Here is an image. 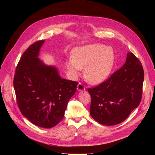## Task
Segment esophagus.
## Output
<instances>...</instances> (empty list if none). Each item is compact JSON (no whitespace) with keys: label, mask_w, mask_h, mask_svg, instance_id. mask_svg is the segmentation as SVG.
<instances>
[{"label":"esophagus","mask_w":155,"mask_h":155,"mask_svg":"<svg viewBox=\"0 0 155 155\" xmlns=\"http://www.w3.org/2000/svg\"><path fill=\"white\" fill-rule=\"evenodd\" d=\"M77 90L79 91H82L85 90V87L82 84L79 83L77 85Z\"/></svg>","instance_id":"1"}]
</instances>
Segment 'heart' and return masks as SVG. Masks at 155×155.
I'll return each instance as SVG.
<instances>
[{
  "label": "heart",
  "instance_id": "heart-1",
  "mask_svg": "<svg viewBox=\"0 0 155 155\" xmlns=\"http://www.w3.org/2000/svg\"><path fill=\"white\" fill-rule=\"evenodd\" d=\"M114 62V53L110 48L101 44L79 46L72 51V58L67 62L70 74L77 77L84 69V77L91 84H96L106 79Z\"/></svg>",
  "mask_w": 155,
  "mask_h": 155
}]
</instances>
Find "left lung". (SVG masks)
I'll return each mask as SVG.
<instances>
[{"label": "left lung", "instance_id": "8db88e82", "mask_svg": "<svg viewBox=\"0 0 155 155\" xmlns=\"http://www.w3.org/2000/svg\"><path fill=\"white\" fill-rule=\"evenodd\" d=\"M143 81L141 63L132 52L128 53L123 67L99 85L87 89L92 117L105 126L123 122L141 102Z\"/></svg>", "mask_w": 155, "mask_h": 155}]
</instances>
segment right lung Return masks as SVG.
I'll use <instances>...</instances> for the list:
<instances>
[{
	"label": "right lung",
	"mask_w": 155,
	"mask_h": 155,
	"mask_svg": "<svg viewBox=\"0 0 155 155\" xmlns=\"http://www.w3.org/2000/svg\"><path fill=\"white\" fill-rule=\"evenodd\" d=\"M44 42L38 41L24 51L13 84L22 114L35 125L51 128L63 118L78 83L61 78L56 67L47 66L38 58Z\"/></svg>",
	"instance_id": "right-lung-1"
}]
</instances>
